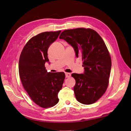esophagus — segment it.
Returning <instances> with one entry per match:
<instances>
[{
  "label": "esophagus",
  "instance_id": "esophagus-1",
  "mask_svg": "<svg viewBox=\"0 0 131 131\" xmlns=\"http://www.w3.org/2000/svg\"><path fill=\"white\" fill-rule=\"evenodd\" d=\"M65 76L66 78H70L71 76V73H65Z\"/></svg>",
  "mask_w": 131,
  "mask_h": 131
}]
</instances>
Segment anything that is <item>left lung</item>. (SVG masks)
<instances>
[{"mask_svg": "<svg viewBox=\"0 0 131 131\" xmlns=\"http://www.w3.org/2000/svg\"><path fill=\"white\" fill-rule=\"evenodd\" d=\"M59 39L65 40L80 56L83 73H73V88L76 100L84 105L97 101L106 91L111 69V59L105 42L99 34L90 29L65 30Z\"/></svg>", "mask_w": 131, "mask_h": 131, "instance_id": "8db88e82", "label": "left lung"}]
</instances>
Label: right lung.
<instances>
[{
    "label": "right lung",
    "instance_id": "1",
    "mask_svg": "<svg viewBox=\"0 0 131 131\" xmlns=\"http://www.w3.org/2000/svg\"><path fill=\"white\" fill-rule=\"evenodd\" d=\"M61 30L43 32L29 40L20 56L19 72L23 87L31 99L42 108H48L59 102L58 93L62 89L65 73L48 72V50L56 41Z\"/></svg>",
    "mask_w": 131,
    "mask_h": 131
}]
</instances>
